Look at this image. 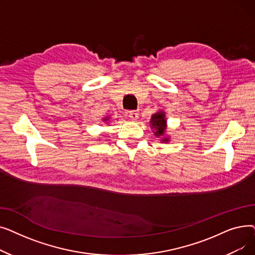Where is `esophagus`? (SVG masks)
Here are the masks:
<instances>
[{
	"mask_svg": "<svg viewBox=\"0 0 255 255\" xmlns=\"http://www.w3.org/2000/svg\"><path fill=\"white\" fill-rule=\"evenodd\" d=\"M138 115H139V114H138V112H136V111H131V112L128 113V117H129L132 121L137 120Z\"/></svg>",
	"mask_w": 255,
	"mask_h": 255,
	"instance_id": "1",
	"label": "esophagus"
}]
</instances>
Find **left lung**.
<instances>
[{"mask_svg": "<svg viewBox=\"0 0 255 255\" xmlns=\"http://www.w3.org/2000/svg\"><path fill=\"white\" fill-rule=\"evenodd\" d=\"M151 128L154 129V133L156 137L161 138V142H168L169 137L165 136L166 133V119L165 113L162 111H159L158 113L154 114L151 118Z\"/></svg>", "mask_w": 255, "mask_h": 255, "instance_id": "1", "label": "left lung"}]
</instances>
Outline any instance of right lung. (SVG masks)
<instances>
[{"instance_id":"1","label":"right lung","mask_w":255,"mask_h":255,"mask_svg":"<svg viewBox=\"0 0 255 255\" xmlns=\"http://www.w3.org/2000/svg\"><path fill=\"white\" fill-rule=\"evenodd\" d=\"M109 117H105V118H103V121H104V122H106V121H109Z\"/></svg>"}]
</instances>
